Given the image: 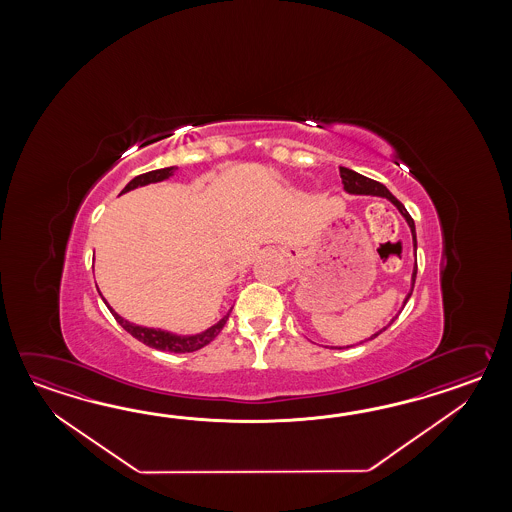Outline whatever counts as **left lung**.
<instances>
[{
    "label": "left lung",
    "instance_id": "left-lung-1",
    "mask_svg": "<svg viewBox=\"0 0 512 512\" xmlns=\"http://www.w3.org/2000/svg\"><path fill=\"white\" fill-rule=\"evenodd\" d=\"M338 172H340V177H342V185H344V190L348 192V194H353V196H375V197H384V199H388L390 203H392L393 207L397 208L399 212H401V216L406 219V223H408V227L412 230V240H414V251L417 252V238H415V223L412 216L408 214V210L404 208L403 203L397 199V197L393 196L392 192L386 188V186L381 185V183H377V181H373L370 177H366V175H360L355 172V170H349V168H344V166H340L338 168ZM417 256V254H415ZM415 276H417V260H415L414 272H412V287H410V293L406 294V298H404L403 307L406 305V302L410 300V296H412V291H414L415 285ZM397 318V316H395ZM393 318V320H395ZM392 320V322H393ZM390 322V324H392ZM388 324V326H390ZM388 326L382 327L379 329L375 335H371L368 340L371 338L379 337L382 331H386Z\"/></svg>",
    "mask_w": 512,
    "mask_h": 512
}]
</instances>
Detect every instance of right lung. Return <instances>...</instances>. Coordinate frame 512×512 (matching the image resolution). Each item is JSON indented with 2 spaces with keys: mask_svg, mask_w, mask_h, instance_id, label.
Listing matches in <instances>:
<instances>
[{
  "mask_svg": "<svg viewBox=\"0 0 512 512\" xmlns=\"http://www.w3.org/2000/svg\"><path fill=\"white\" fill-rule=\"evenodd\" d=\"M175 170H177V166H168V168L153 170V172H148V174L137 175L135 179H131L128 185L124 186V190H122L120 194H126V192L135 190V188H139V186L152 185V183L166 181V179H170V177L174 175ZM104 302H106V300H104ZM106 305H108L111 315L115 316V320L130 333L131 337L141 340L142 344H146V346H150V348L170 351V353H192V351H197V349L205 348L214 338L218 337L219 331L227 324L230 311H232V309H230L229 313L223 316L218 324L208 327V329L197 333V335H175V333L164 331V329H159V327L155 329V327L131 324L128 320H124L108 302H106Z\"/></svg>",
  "mask_w": 512,
  "mask_h": 512,
  "instance_id": "obj_1",
  "label": "right lung"
}]
</instances>
